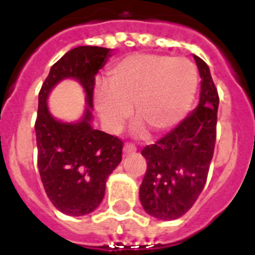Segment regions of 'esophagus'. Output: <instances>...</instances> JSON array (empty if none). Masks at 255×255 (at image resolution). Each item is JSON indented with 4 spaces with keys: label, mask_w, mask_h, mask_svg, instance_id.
I'll list each match as a JSON object with an SVG mask.
<instances>
[{
    "label": "esophagus",
    "mask_w": 255,
    "mask_h": 255,
    "mask_svg": "<svg viewBox=\"0 0 255 255\" xmlns=\"http://www.w3.org/2000/svg\"><path fill=\"white\" fill-rule=\"evenodd\" d=\"M133 152H136V148L135 145H132V144H124V147H123V153L124 156H127L129 155V153H133Z\"/></svg>",
    "instance_id": "34e87169"
}]
</instances>
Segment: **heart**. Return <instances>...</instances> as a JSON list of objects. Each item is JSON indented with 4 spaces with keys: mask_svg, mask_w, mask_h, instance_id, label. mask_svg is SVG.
<instances>
[{
    "mask_svg": "<svg viewBox=\"0 0 255 255\" xmlns=\"http://www.w3.org/2000/svg\"><path fill=\"white\" fill-rule=\"evenodd\" d=\"M108 87L95 90L98 115L108 131L116 132L131 116L132 104L141 122L156 133L176 127L189 112L197 92L198 73L186 58L133 54L108 71Z\"/></svg>",
    "mask_w": 255,
    "mask_h": 255,
    "instance_id": "obj_1",
    "label": "heart"
}]
</instances>
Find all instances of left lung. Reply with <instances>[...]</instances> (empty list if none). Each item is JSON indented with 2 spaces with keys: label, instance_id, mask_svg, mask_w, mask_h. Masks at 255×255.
Masks as SVG:
<instances>
[{
  "label": "left lung",
  "instance_id": "1",
  "mask_svg": "<svg viewBox=\"0 0 255 255\" xmlns=\"http://www.w3.org/2000/svg\"><path fill=\"white\" fill-rule=\"evenodd\" d=\"M201 78L200 102L173 131L144 147L147 172L139 197L144 210L159 220H176L193 206L204 189L213 157L218 92L205 62L193 55Z\"/></svg>",
  "mask_w": 255,
  "mask_h": 255
}]
</instances>
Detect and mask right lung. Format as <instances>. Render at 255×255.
Returning a JSON list of instances; mask_svg holds the SVG:
<instances>
[{
  "label": "right lung",
  "mask_w": 255,
  "mask_h": 255,
  "mask_svg": "<svg viewBox=\"0 0 255 255\" xmlns=\"http://www.w3.org/2000/svg\"><path fill=\"white\" fill-rule=\"evenodd\" d=\"M111 53L98 46L70 50L51 66L38 95V169L51 204L67 216L94 212L103 200L108 176L122 161L123 141L91 126L95 75ZM65 79H75L86 92L85 112L77 122L55 120L47 106L51 90Z\"/></svg>",
  "instance_id": "right-lung-1"
}]
</instances>
